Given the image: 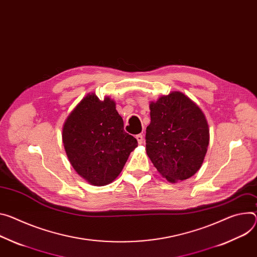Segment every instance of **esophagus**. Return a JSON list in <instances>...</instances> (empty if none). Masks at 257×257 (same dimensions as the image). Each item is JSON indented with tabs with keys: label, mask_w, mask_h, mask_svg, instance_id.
<instances>
[{
	"label": "esophagus",
	"mask_w": 257,
	"mask_h": 257,
	"mask_svg": "<svg viewBox=\"0 0 257 257\" xmlns=\"http://www.w3.org/2000/svg\"><path fill=\"white\" fill-rule=\"evenodd\" d=\"M135 138L137 139V142H138L139 145L143 144V142H144V135H143V134H137V135L135 136Z\"/></svg>",
	"instance_id": "34e87169"
}]
</instances>
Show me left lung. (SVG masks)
Here are the masks:
<instances>
[{
    "instance_id": "left-lung-1",
    "label": "left lung",
    "mask_w": 257,
    "mask_h": 257,
    "mask_svg": "<svg viewBox=\"0 0 257 257\" xmlns=\"http://www.w3.org/2000/svg\"><path fill=\"white\" fill-rule=\"evenodd\" d=\"M147 154L170 182L192 177L201 168L209 128L201 108L183 93L172 92L150 104Z\"/></svg>"
}]
</instances>
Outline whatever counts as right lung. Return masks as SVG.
<instances>
[{"label":"right lung","mask_w":257,"mask_h":257,"mask_svg":"<svg viewBox=\"0 0 257 257\" xmlns=\"http://www.w3.org/2000/svg\"><path fill=\"white\" fill-rule=\"evenodd\" d=\"M62 142L74 169L94 185L110 183L124 168L137 141L124 130L109 97L88 94L67 116Z\"/></svg>","instance_id":"1"}]
</instances>
